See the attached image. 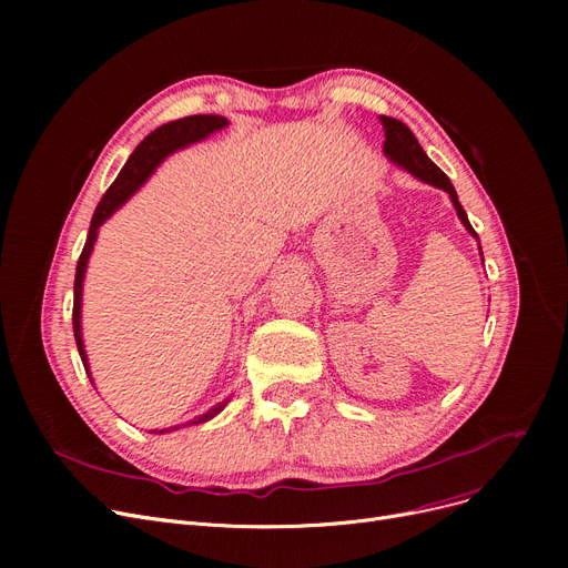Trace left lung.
I'll return each mask as SVG.
<instances>
[{
    "label": "left lung",
    "instance_id": "left-lung-1",
    "mask_svg": "<svg viewBox=\"0 0 568 568\" xmlns=\"http://www.w3.org/2000/svg\"><path fill=\"white\" fill-rule=\"evenodd\" d=\"M379 122H382V126H384V154H386V159H392L396 165H400L403 170H407V172L414 174L416 179H422V182H426V184H430V186H435V189H442V191L449 193V197H452V202H454V206H456V212H458V219L463 221V225L467 227L469 234H474L476 239H479V234L474 232V227H471L469 221H467V214H465L463 204L458 202V193H456V189H454V184H452V179L446 176V174L426 156V152L422 149L419 140L414 138V133H412L403 122H398V119H394V116L379 114ZM479 248H481V246H479Z\"/></svg>",
    "mask_w": 568,
    "mask_h": 568
}]
</instances>
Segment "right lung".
Instances as JSON below:
<instances>
[{"label": "right lung", "instance_id": "right-lung-1", "mask_svg": "<svg viewBox=\"0 0 568 568\" xmlns=\"http://www.w3.org/2000/svg\"><path fill=\"white\" fill-rule=\"evenodd\" d=\"M227 126V119L225 116H219V114H193V116H184V119H174V122L170 124H163L159 126L156 131L149 133L138 146L135 152L131 154V159L126 161V165L122 168V172L116 174V179L112 182V186L105 191L103 200L99 202L97 212L92 216V225H89V234H87V242H84V248L80 253V260H78V268H75V283H73V336H75V345H78V352H80V359H82V366L87 371V377L92 379V375H89V364H87V352H84V345H82V329H80V308H82V281H84V272H87V260L89 255H92V248H94V242H97V234H99V227L116 212L119 206H122L144 182L149 179V174H152L161 161L165 156H170L172 152H176V149L182 146H189L193 142H200L204 138H209L212 133L221 131ZM230 398H225L223 403H219L216 407L206 409L204 414L195 416V419L186 422V424H179V426H172V428H163L159 430L161 433H172V430H179L184 426H195V424H204L209 419H214V416L227 405ZM156 433V430H154Z\"/></svg>", "mask_w": 568, "mask_h": 568}]
</instances>
